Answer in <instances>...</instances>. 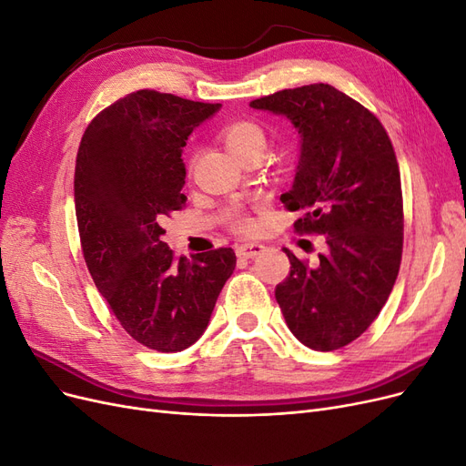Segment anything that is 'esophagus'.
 <instances>
[{
  "instance_id": "esophagus-1",
  "label": "esophagus",
  "mask_w": 466,
  "mask_h": 466,
  "mask_svg": "<svg viewBox=\"0 0 466 466\" xmlns=\"http://www.w3.org/2000/svg\"><path fill=\"white\" fill-rule=\"evenodd\" d=\"M264 250L262 243H243L237 247V257L241 258H255Z\"/></svg>"
}]
</instances>
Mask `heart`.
Returning <instances> with one entry per match:
<instances>
[{
  "label": "heart",
  "instance_id": "heart-1",
  "mask_svg": "<svg viewBox=\"0 0 466 466\" xmlns=\"http://www.w3.org/2000/svg\"><path fill=\"white\" fill-rule=\"evenodd\" d=\"M221 142L228 147L237 159H241L243 155L250 151H264L266 147V134L262 126L252 120H237L229 126H225L221 130ZM235 229L245 231L250 228V221L241 214L238 209L231 211Z\"/></svg>",
  "mask_w": 466,
  "mask_h": 466
}]
</instances>
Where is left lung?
<instances>
[{
	"label": "left lung",
	"mask_w": 466,
	"mask_h": 466,
	"mask_svg": "<svg viewBox=\"0 0 466 466\" xmlns=\"http://www.w3.org/2000/svg\"><path fill=\"white\" fill-rule=\"evenodd\" d=\"M284 115L301 134L289 211L298 233L322 235L327 252L309 266L291 250L276 301L301 344L332 351L354 342L387 303L402 258L400 171L379 118L327 83L284 89L250 103Z\"/></svg>",
	"instance_id": "8db88e82"
}]
</instances>
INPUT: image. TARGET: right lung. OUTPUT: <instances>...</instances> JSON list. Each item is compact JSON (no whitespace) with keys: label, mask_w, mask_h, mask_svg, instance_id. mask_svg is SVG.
I'll return each mask as SVG.
<instances>
[{"label":"right lung","mask_w":466,"mask_h":466,"mask_svg":"<svg viewBox=\"0 0 466 466\" xmlns=\"http://www.w3.org/2000/svg\"><path fill=\"white\" fill-rule=\"evenodd\" d=\"M221 105L142 89L91 120L76 159L83 258L110 311L136 342L180 351L204 334L235 270L233 248L177 258L161 223L187 204L180 155Z\"/></svg>","instance_id":"right-lung-1"}]
</instances>
